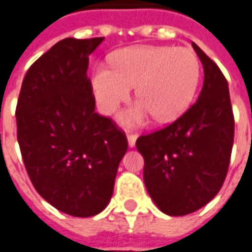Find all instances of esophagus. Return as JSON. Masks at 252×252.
Masks as SVG:
<instances>
[{"label":"esophagus","mask_w":252,"mask_h":252,"mask_svg":"<svg viewBox=\"0 0 252 252\" xmlns=\"http://www.w3.org/2000/svg\"><path fill=\"white\" fill-rule=\"evenodd\" d=\"M126 139H128V146L129 147H135V143H136V139H138V136L136 135H132V133H129L128 136H126Z\"/></svg>","instance_id":"obj_1"}]
</instances>
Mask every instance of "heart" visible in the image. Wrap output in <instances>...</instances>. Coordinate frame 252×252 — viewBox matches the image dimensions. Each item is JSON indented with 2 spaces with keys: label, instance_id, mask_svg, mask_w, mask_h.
<instances>
[{
  "label": "heart",
  "instance_id": "1",
  "mask_svg": "<svg viewBox=\"0 0 252 252\" xmlns=\"http://www.w3.org/2000/svg\"><path fill=\"white\" fill-rule=\"evenodd\" d=\"M199 75V61L188 49L135 46L114 53L112 69L95 66L91 89L101 113L112 114L129 98L135 86L139 101L120 113L123 126H140L150 114L158 123H169L191 105Z\"/></svg>",
  "mask_w": 252,
  "mask_h": 252
}]
</instances>
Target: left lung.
<instances>
[{"label":"left lung","instance_id":"obj_1","mask_svg":"<svg viewBox=\"0 0 252 252\" xmlns=\"http://www.w3.org/2000/svg\"><path fill=\"white\" fill-rule=\"evenodd\" d=\"M192 47L205 72L198 101L173 124L136 140L147 192L168 216H187L217 195L233 146L228 82L198 45Z\"/></svg>","mask_w":252,"mask_h":252}]
</instances>
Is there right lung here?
Returning a JSON list of instances; mask_svg holds the SVG:
<instances>
[{
  "mask_svg": "<svg viewBox=\"0 0 252 252\" xmlns=\"http://www.w3.org/2000/svg\"><path fill=\"white\" fill-rule=\"evenodd\" d=\"M103 38H65L30 66L16 108L17 142L43 199L73 217L101 213L113 195L126 135L95 113L89 56Z\"/></svg>",
  "mask_w": 252,
  "mask_h": 252,
  "instance_id": "1",
  "label": "right lung"
}]
</instances>
